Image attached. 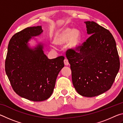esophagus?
I'll use <instances>...</instances> for the list:
<instances>
[{"mask_svg": "<svg viewBox=\"0 0 123 123\" xmlns=\"http://www.w3.org/2000/svg\"><path fill=\"white\" fill-rule=\"evenodd\" d=\"M64 63L66 66H68V64H69V61H68V60L67 59H65L64 60Z\"/></svg>", "mask_w": 123, "mask_h": 123, "instance_id": "1", "label": "esophagus"}]
</instances>
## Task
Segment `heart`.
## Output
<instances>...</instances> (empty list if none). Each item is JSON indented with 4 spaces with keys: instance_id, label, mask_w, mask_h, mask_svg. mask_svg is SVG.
Here are the masks:
<instances>
[{
    "instance_id": "heart-1",
    "label": "heart",
    "mask_w": 123,
    "mask_h": 123,
    "mask_svg": "<svg viewBox=\"0 0 123 123\" xmlns=\"http://www.w3.org/2000/svg\"><path fill=\"white\" fill-rule=\"evenodd\" d=\"M81 41V35L76 29L66 28L56 33L53 42L55 44L61 45L68 42V47L70 49H75Z\"/></svg>"
}]
</instances>
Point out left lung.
<instances>
[{
	"mask_svg": "<svg viewBox=\"0 0 123 123\" xmlns=\"http://www.w3.org/2000/svg\"><path fill=\"white\" fill-rule=\"evenodd\" d=\"M90 35L82 45L66 51L72 82L79 94L93 97L113 85L120 68L116 41L109 30L93 21L85 22Z\"/></svg>",
	"mask_w": 123,
	"mask_h": 123,
	"instance_id": "obj_1",
	"label": "left lung"
}]
</instances>
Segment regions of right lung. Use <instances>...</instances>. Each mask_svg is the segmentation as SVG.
I'll use <instances>...</instances> for the list:
<instances>
[{"label":"right lung","mask_w":123,"mask_h":123,"mask_svg":"<svg viewBox=\"0 0 123 123\" xmlns=\"http://www.w3.org/2000/svg\"><path fill=\"white\" fill-rule=\"evenodd\" d=\"M43 32L41 26L28 27L14 34L9 42L5 72L14 91L34 101H44L53 92L56 80L64 64V56L49 59L41 43L28 45L32 37Z\"/></svg>","instance_id":"1"}]
</instances>
